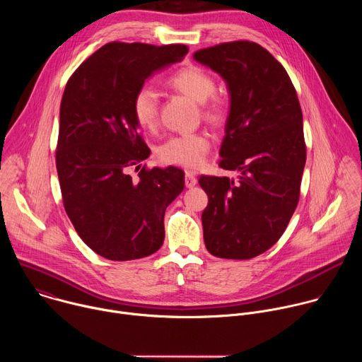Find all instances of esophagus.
Segmentation results:
<instances>
[{"label": "esophagus", "instance_id": "1", "mask_svg": "<svg viewBox=\"0 0 362 362\" xmlns=\"http://www.w3.org/2000/svg\"><path fill=\"white\" fill-rule=\"evenodd\" d=\"M185 183H186V187H193V186L197 183L196 175H194L193 172H186V175H185Z\"/></svg>", "mask_w": 362, "mask_h": 362}]
</instances>
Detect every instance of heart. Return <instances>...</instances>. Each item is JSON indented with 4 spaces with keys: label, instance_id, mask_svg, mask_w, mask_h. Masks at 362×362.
I'll use <instances>...</instances> for the list:
<instances>
[{
    "label": "heart",
    "instance_id": "heart-1",
    "mask_svg": "<svg viewBox=\"0 0 362 362\" xmlns=\"http://www.w3.org/2000/svg\"><path fill=\"white\" fill-rule=\"evenodd\" d=\"M169 86L200 103L202 116L222 124L229 115L228 101L215 94L216 81L211 73L199 66H187L169 78ZM133 116L143 129H153L159 119V95L151 87H141L133 97ZM211 140L204 133H183L168 139L158 148V156L163 163L196 169L203 165Z\"/></svg>",
    "mask_w": 362,
    "mask_h": 362
}]
</instances>
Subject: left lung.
Listing matches in <instances>:
<instances>
[{
    "instance_id": "obj_1",
    "label": "left lung",
    "mask_w": 362,
    "mask_h": 362,
    "mask_svg": "<svg viewBox=\"0 0 362 362\" xmlns=\"http://www.w3.org/2000/svg\"><path fill=\"white\" fill-rule=\"evenodd\" d=\"M193 59L219 73L230 93L219 166L235 177L199 179L209 197L204 245L218 257L250 259L279 240L299 202L306 160L300 105L284 66L253 41L202 48Z\"/></svg>"
}]
</instances>
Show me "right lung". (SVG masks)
Instances as JSON below:
<instances>
[{
    "instance_id": "add662e5",
    "label": "right lung",
    "mask_w": 362,
    "mask_h": 362,
    "mask_svg": "<svg viewBox=\"0 0 362 362\" xmlns=\"http://www.w3.org/2000/svg\"><path fill=\"white\" fill-rule=\"evenodd\" d=\"M187 51L185 44L113 41L66 84L56 148L63 204L83 242L106 259H140L163 245L165 212L185 187V172L141 168L150 150L132 103L154 71Z\"/></svg>"
}]
</instances>
